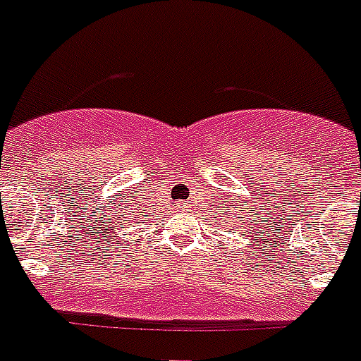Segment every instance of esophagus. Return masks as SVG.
<instances>
[{
  "label": "esophagus",
  "mask_w": 361,
  "mask_h": 361,
  "mask_svg": "<svg viewBox=\"0 0 361 361\" xmlns=\"http://www.w3.org/2000/svg\"><path fill=\"white\" fill-rule=\"evenodd\" d=\"M183 207H184V204H180V209H183Z\"/></svg>",
  "instance_id": "34e87169"
}]
</instances>
